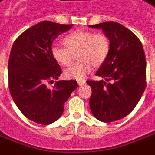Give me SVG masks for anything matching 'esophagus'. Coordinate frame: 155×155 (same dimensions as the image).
Here are the masks:
<instances>
[{
  "label": "esophagus",
  "instance_id": "34e87169",
  "mask_svg": "<svg viewBox=\"0 0 155 155\" xmlns=\"http://www.w3.org/2000/svg\"><path fill=\"white\" fill-rule=\"evenodd\" d=\"M86 84V81H78V85L79 86H83V85H85Z\"/></svg>",
  "mask_w": 155,
  "mask_h": 155
}]
</instances>
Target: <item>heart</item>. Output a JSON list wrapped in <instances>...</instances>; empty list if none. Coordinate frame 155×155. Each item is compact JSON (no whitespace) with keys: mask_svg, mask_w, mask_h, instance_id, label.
Segmentation results:
<instances>
[{"mask_svg":"<svg viewBox=\"0 0 155 155\" xmlns=\"http://www.w3.org/2000/svg\"><path fill=\"white\" fill-rule=\"evenodd\" d=\"M66 47L52 46L51 54L58 64L69 66L77 54L80 61L64 72L69 80L82 81L90 73L92 66L99 67L108 58L110 42L104 33H94L88 30H76L63 39Z\"/></svg>","mask_w":155,"mask_h":155,"instance_id":"heart-1","label":"heart"}]
</instances>
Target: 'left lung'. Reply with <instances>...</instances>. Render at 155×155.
<instances>
[{"label": "left lung", "instance_id": "8db88e82", "mask_svg": "<svg viewBox=\"0 0 155 155\" xmlns=\"http://www.w3.org/2000/svg\"><path fill=\"white\" fill-rule=\"evenodd\" d=\"M101 29L110 42L107 59L97 71L101 81H87L93 116L108 123L126 117L141 99L146 87V60L143 45L130 30L116 22L89 25Z\"/></svg>", "mask_w": 155, "mask_h": 155}]
</instances>
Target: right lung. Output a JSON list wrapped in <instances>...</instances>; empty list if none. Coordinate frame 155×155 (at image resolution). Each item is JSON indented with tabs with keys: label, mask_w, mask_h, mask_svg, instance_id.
Masks as SVG:
<instances>
[{
	"label": "right lung",
	"mask_w": 155,
	"mask_h": 155,
	"mask_svg": "<svg viewBox=\"0 0 155 155\" xmlns=\"http://www.w3.org/2000/svg\"><path fill=\"white\" fill-rule=\"evenodd\" d=\"M73 25L43 21L17 38L8 61V81L12 97L25 117L50 125L64 112V103L77 88L76 81H58L50 89L47 81L58 80L59 64L52 58L51 44Z\"/></svg>",
	"instance_id": "add662e5"
}]
</instances>
